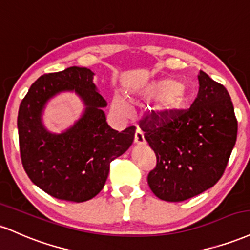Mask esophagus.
I'll use <instances>...</instances> for the list:
<instances>
[{"instance_id": "34e87169", "label": "esophagus", "mask_w": 250, "mask_h": 250, "mask_svg": "<svg viewBox=\"0 0 250 250\" xmlns=\"http://www.w3.org/2000/svg\"><path fill=\"white\" fill-rule=\"evenodd\" d=\"M134 144L136 145H144L145 144V138H144V133L142 130L136 131V134H134Z\"/></svg>"}]
</instances>
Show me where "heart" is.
<instances>
[{
  "label": "heart",
  "mask_w": 250,
  "mask_h": 250,
  "mask_svg": "<svg viewBox=\"0 0 250 250\" xmlns=\"http://www.w3.org/2000/svg\"><path fill=\"white\" fill-rule=\"evenodd\" d=\"M158 96L160 98L154 107V119L157 122H168L186 108L189 101V91L184 83H177L171 78H163L149 82L138 89L131 90L128 93V98L133 103L149 101ZM112 108L114 112L123 117H128L132 113L130 102L120 93L114 95Z\"/></svg>",
  "instance_id": "obj_1"
}]
</instances>
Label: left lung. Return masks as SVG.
Segmentation results:
<instances>
[{
  "label": "left lung",
  "instance_id": "obj_1",
  "mask_svg": "<svg viewBox=\"0 0 250 250\" xmlns=\"http://www.w3.org/2000/svg\"><path fill=\"white\" fill-rule=\"evenodd\" d=\"M188 110L168 122H142L145 139L157 155L147 183L155 196L180 202L213 187L224 174L237 136L230 96L206 72Z\"/></svg>",
  "mask_w": 250,
  "mask_h": 250
}]
</instances>
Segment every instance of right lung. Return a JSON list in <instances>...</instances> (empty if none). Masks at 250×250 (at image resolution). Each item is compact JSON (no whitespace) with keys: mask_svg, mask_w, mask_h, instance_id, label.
Segmentation results:
<instances>
[{"mask_svg":"<svg viewBox=\"0 0 250 250\" xmlns=\"http://www.w3.org/2000/svg\"><path fill=\"white\" fill-rule=\"evenodd\" d=\"M87 67L70 66L41 76L20 105L17 117L20 152L30 180L54 198L84 202L104 187L110 163L124 154L134 140L136 128L118 132L108 126L103 108L107 103L93 84ZM75 92L84 111L61 134L50 132L42 113L50 99Z\"/></svg>","mask_w":250,"mask_h":250,"instance_id":"add662e5","label":"right lung"}]
</instances>
